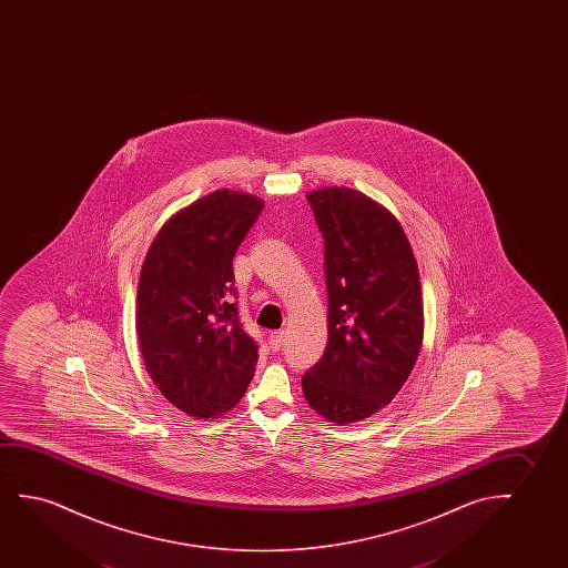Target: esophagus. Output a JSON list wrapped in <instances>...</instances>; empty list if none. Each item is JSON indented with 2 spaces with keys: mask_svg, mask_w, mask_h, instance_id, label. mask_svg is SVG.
I'll return each instance as SVG.
<instances>
[{
  "mask_svg": "<svg viewBox=\"0 0 568 568\" xmlns=\"http://www.w3.org/2000/svg\"><path fill=\"white\" fill-rule=\"evenodd\" d=\"M267 342H270V347H272V351H281V347L285 345V334L283 332H273V334H270V337H267Z\"/></svg>",
  "mask_w": 568,
  "mask_h": 568,
  "instance_id": "1",
  "label": "esophagus"
}]
</instances>
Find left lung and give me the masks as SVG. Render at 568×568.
I'll return each mask as SVG.
<instances>
[{"label":"left lung","mask_w":568,"mask_h":568,"mask_svg":"<svg viewBox=\"0 0 568 568\" xmlns=\"http://www.w3.org/2000/svg\"><path fill=\"white\" fill-rule=\"evenodd\" d=\"M306 200L324 236L329 335L303 392L324 419L349 425L388 405L419 357V270L404 229L381 203L343 186Z\"/></svg>","instance_id":"8db88e82"}]
</instances>
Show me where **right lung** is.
I'll return each instance as SVG.
<instances>
[{"mask_svg":"<svg viewBox=\"0 0 568 568\" xmlns=\"http://www.w3.org/2000/svg\"><path fill=\"white\" fill-rule=\"evenodd\" d=\"M262 210L242 192L203 195L164 223L141 267V357L161 394L195 419L229 412L254 378L257 345L239 318L233 257Z\"/></svg>","mask_w":568,"mask_h":568,"instance_id":"add662e5","label":"right lung"}]
</instances>
